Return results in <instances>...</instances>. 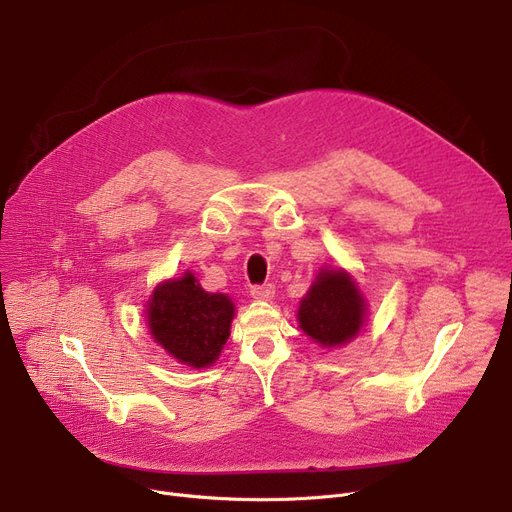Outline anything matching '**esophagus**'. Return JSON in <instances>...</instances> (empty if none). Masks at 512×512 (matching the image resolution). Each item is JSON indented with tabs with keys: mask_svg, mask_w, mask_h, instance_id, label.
Masks as SVG:
<instances>
[{
	"mask_svg": "<svg viewBox=\"0 0 512 512\" xmlns=\"http://www.w3.org/2000/svg\"><path fill=\"white\" fill-rule=\"evenodd\" d=\"M274 294H276L274 284H261V286L251 288V297L257 301H270V299H274Z\"/></svg>",
	"mask_w": 512,
	"mask_h": 512,
	"instance_id": "esophagus-1",
	"label": "esophagus"
}]
</instances>
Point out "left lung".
Instances as JSON below:
<instances>
[{"mask_svg":"<svg viewBox=\"0 0 512 512\" xmlns=\"http://www.w3.org/2000/svg\"><path fill=\"white\" fill-rule=\"evenodd\" d=\"M367 303L351 274L340 267L319 270L299 307V324L321 346L351 342L365 324Z\"/></svg>","mask_w":512,"mask_h":512,"instance_id":"obj_1","label":"left lung"}]
</instances>
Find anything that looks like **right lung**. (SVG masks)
I'll return each mask as SVG.
<instances>
[{
    "label": "right lung",
    "mask_w": 512,
    "mask_h": 512,
    "mask_svg": "<svg viewBox=\"0 0 512 512\" xmlns=\"http://www.w3.org/2000/svg\"><path fill=\"white\" fill-rule=\"evenodd\" d=\"M232 317L228 294L205 292L191 272L161 282L147 303V326L155 342L178 363L195 369L218 361Z\"/></svg>",
    "instance_id": "add662e5"
}]
</instances>
